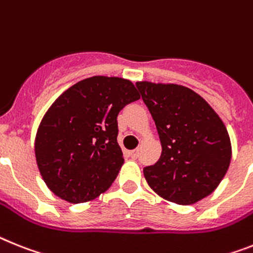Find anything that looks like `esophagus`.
I'll return each instance as SVG.
<instances>
[{"mask_svg":"<svg viewBox=\"0 0 253 253\" xmlns=\"http://www.w3.org/2000/svg\"><path fill=\"white\" fill-rule=\"evenodd\" d=\"M130 157L131 158H137V150H131Z\"/></svg>","mask_w":253,"mask_h":253,"instance_id":"esophagus-1","label":"esophagus"}]
</instances>
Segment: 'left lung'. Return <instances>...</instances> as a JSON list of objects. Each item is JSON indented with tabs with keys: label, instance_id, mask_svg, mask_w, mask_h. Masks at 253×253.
Returning <instances> with one entry per match:
<instances>
[{
	"label": "left lung",
	"instance_id": "obj_1",
	"mask_svg": "<svg viewBox=\"0 0 253 253\" xmlns=\"http://www.w3.org/2000/svg\"><path fill=\"white\" fill-rule=\"evenodd\" d=\"M156 122L162 154L144 169L150 188L177 205H193L224 179L231 158L226 127L209 103L188 87L137 82Z\"/></svg>",
	"mask_w": 253,
	"mask_h": 253
}]
</instances>
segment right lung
Here are the masks:
<instances>
[{"label": "right lung", "instance_id": "right-lung-1", "mask_svg": "<svg viewBox=\"0 0 253 253\" xmlns=\"http://www.w3.org/2000/svg\"><path fill=\"white\" fill-rule=\"evenodd\" d=\"M139 99L130 81L95 76L55 100L35 144L38 169L51 192L67 202L84 203L110 188L125 162L117 117Z\"/></svg>", "mask_w": 253, "mask_h": 253}]
</instances>
